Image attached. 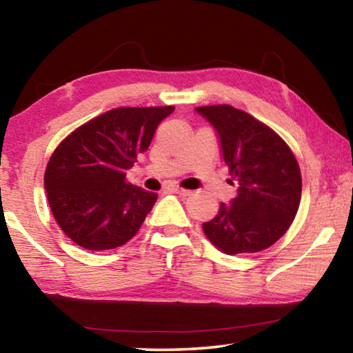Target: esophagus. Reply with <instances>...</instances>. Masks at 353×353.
I'll return each instance as SVG.
<instances>
[{
  "mask_svg": "<svg viewBox=\"0 0 353 353\" xmlns=\"http://www.w3.org/2000/svg\"><path fill=\"white\" fill-rule=\"evenodd\" d=\"M171 191H174L179 196H190L191 191L190 190H183V188H179V187H171Z\"/></svg>",
  "mask_w": 353,
  "mask_h": 353,
  "instance_id": "1",
  "label": "esophagus"
}]
</instances>
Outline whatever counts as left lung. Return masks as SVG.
Masks as SVG:
<instances>
[{"label":"left lung","instance_id":"8db88e82","mask_svg":"<svg viewBox=\"0 0 353 353\" xmlns=\"http://www.w3.org/2000/svg\"><path fill=\"white\" fill-rule=\"evenodd\" d=\"M216 130L221 154L238 194L202 224L221 252L250 254L285 235L301 204L302 179L288 145L266 124L232 105L196 107ZM230 183H234L230 181Z\"/></svg>","mask_w":353,"mask_h":353}]
</instances>
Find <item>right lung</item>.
<instances>
[{
	"mask_svg": "<svg viewBox=\"0 0 353 353\" xmlns=\"http://www.w3.org/2000/svg\"><path fill=\"white\" fill-rule=\"evenodd\" d=\"M174 107H119L71 132L45 171L51 212L65 235L88 250L126 244L152 210L157 194L126 182Z\"/></svg>",
	"mask_w": 353,
	"mask_h": 353,
	"instance_id": "obj_1",
	"label": "right lung"
}]
</instances>
